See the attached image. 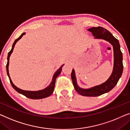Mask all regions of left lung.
Wrapping results in <instances>:
<instances>
[{
    "label": "left lung",
    "mask_w": 130,
    "mask_h": 130,
    "mask_svg": "<svg viewBox=\"0 0 130 130\" xmlns=\"http://www.w3.org/2000/svg\"><path fill=\"white\" fill-rule=\"evenodd\" d=\"M89 31L96 39H102L109 42L113 45L114 51V67L111 76L105 82L101 85L92 87L89 89L80 88L77 84L75 70L72 69L71 78L75 89L79 94L84 96L96 97L100 96L111 90L117 85L121 76L123 71V54L120 50L119 40L114 37L111 32L102 27L89 28Z\"/></svg>",
    "instance_id": "left-lung-1"
}]
</instances>
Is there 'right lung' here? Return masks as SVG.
Listing matches in <instances>:
<instances>
[{
  "label": "right lung",
  "instance_id": "obj_1",
  "mask_svg": "<svg viewBox=\"0 0 130 130\" xmlns=\"http://www.w3.org/2000/svg\"><path fill=\"white\" fill-rule=\"evenodd\" d=\"M24 34H26V33H25V32H23V33L21 35V36L19 37L17 39H16L14 41V43L13 44L11 50H10V51L8 53V55H7V65H6L7 74L9 76L10 82L11 86H12L13 88H14L17 92H19V93L23 94V95L25 96L26 97H27V98H28L29 99H40L47 98V97L50 96V95H51L52 93H53L54 92V88H55L56 78H57V77L58 76V75L60 74V73H61V71H62V68L63 65H62L61 67H60L55 72V73H54V76L53 77V79H52L51 84H50L49 86L46 87V88L44 89L43 90H38V91H28V90H22V89H19V88H17V86H15V85L13 84V83L12 82V81H11V79H10V77L9 73V65L10 56L11 54L13 53V49H14L15 44H16V42L20 40Z\"/></svg>",
  "mask_w": 130,
  "mask_h": 130
}]
</instances>
